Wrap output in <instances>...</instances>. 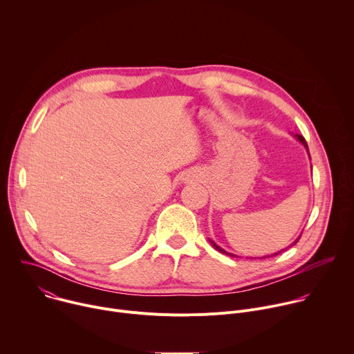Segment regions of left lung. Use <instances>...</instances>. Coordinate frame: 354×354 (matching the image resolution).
<instances>
[{"mask_svg":"<svg viewBox=\"0 0 354 354\" xmlns=\"http://www.w3.org/2000/svg\"><path fill=\"white\" fill-rule=\"evenodd\" d=\"M297 138H298V140H299V141H301V142H302V144H304V145H306V147H307V148H308V145H307V141H306V138H304V137H302V136H297ZM298 241H299V238H297V239H295V241H294V242H292V243H291V246H292V245H295V243H297V242H298ZM210 242H212V243H213V246H214V248H216V249H217V250H218V252H221V254H225V255H230V257H234V255H231V254H228V252H225V250H224V249H223V248H220V246H218V245H217V243H214V242H213V241H210ZM284 250H286V249H283V250H280V252H277V254H274V255H273V257H276V255H279V254H281V252H284Z\"/></svg>","mask_w":354,"mask_h":354,"instance_id":"1","label":"left lung"}]
</instances>
